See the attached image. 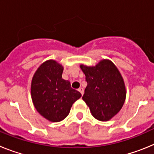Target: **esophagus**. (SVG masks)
I'll list each match as a JSON object with an SVG mask.
<instances>
[{
	"instance_id": "esophagus-1",
	"label": "esophagus",
	"mask_w": 154,
	"mask_h": 154,
	"mask_svg": "<svg viewBox=\"0 0 154 154\" xmlns=\"http://www.w3.org/2000/svg\"><path fill=\"white\" fill-rule=\"evenodd\" d=\"M78 91H79V92H80V93L82 94V95H83V93H84V90H83V89H82V88H79V89H78Z\"/></svg>"
}]
</instances>
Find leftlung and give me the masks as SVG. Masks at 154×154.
Segmentation results:
<instances>
[{
	"label": "left lung",
	"instance_id": "1",
	"mask_svg": "<svg viewBox=\"0 0 154 154\" xmlns=\"http://www.w3.org/2000/svg\"><path fill=\"white\" fill-rule=\"evenodd\" d=\"M87 86L82 99L96 119L108 121L119 112L126 99L123 77L109 60H103L94 67L80 65Z\"/></svg>",
	"mask_w": 154,
	"mask_h": 154
}]
</instances>
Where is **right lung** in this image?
Listing matches in <instances>:
<instances>
[{"mask_svg":"<svg viewBox=\"0 0 154 154\" xmlns=\"http://www.w3.org/2000/svg\"><path fill=\"white\" fill-rule=\"evenodd\" d=\"M63 67L54 60L46 61L35 72L31 82V98L37 111L51 122H59L82 96L62 78Z\"/></svg>","mask_w":154,"mask_h":154,"instance_id":"add662e5","label":"right lung"}]
</instances>
